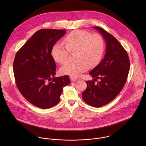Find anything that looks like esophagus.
I'll use <instances>...</instances> for the list:
<instances>
[{
	"label": "esophagus",
	"instance_id": "1",
	"mask_svg": "<svg viewBox=\"0 0 146 146\" xmlns=\"http://www.w3.org/2000/svg\"><path fill=\"white\" fill-rule=\"evenodd\" d=\"M70 81L72 82V81H77V79L76 78V77H70Z\"/></svg>",
	"mask_w": 146,
	"mask_h": 146
}]
</instances>
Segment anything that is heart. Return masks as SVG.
Listing matches in <instances>:
<instances>
[{
	"label": "heart",
	"mask_w": 146,
	"mask_h": 146,
	"mask_svg": "<svg viewBox=\"0 0 146 146\" xmlns=\"http://www.w3.org/2000/svg\"><path fill=\"white\" fill-rule=\"evenodd\" d=\"M64 43H55L51 49V55L57 62L63 64L68 60L69 53L76 52L75 62H68L60 69L64 74L74 77L86 72L88 65H97L105 51V41L99 35H92L86 31L78 30L72 32L65 38Z\"/></svg>",
	"instance_id": "1"
}]
</instances>
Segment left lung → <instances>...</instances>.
<instances>
[{
    "instance_id": "8db88e82",
    "label": "left lung",
    "mask_w": 146,
    "mask_h": 146,
    "mask_svg": "<svg viewBox=\"0 0 146 146\" xmlns=\"http://www.w3.org/2000/svg\"><path fill=\"white\" fill-rule=\"evenodd\" d=\"M94 28L106 41V54L100 63L89 73L95 78L86 81L87 87L82 97L89 105L100 108L111 102L122 90L129 73L130 62L127 52L113 35L102 28ZM98 79L100 81L95 83Z\"/></svg>"
}]
</instances>
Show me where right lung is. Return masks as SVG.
<instances>
[{
  "label": "right lung",
  "instance_id": "1",
  "mask_svg": "<svg viewBox=\"0 0 146 146\" xmlns=\"http://www.w3.org/2000/svg\"><path fill=\"white\" fill-rule=\"evenodd\" d=\"M65 30L40 29L17 52L13 71L17 87L32 105L43 109L59 102L63 88L70 84L68 76L55 77L56 64L51 55L53 46Z\"/></svg>",
  "mask_w": 146,
  "mask_h": 146
}]
</instances>
